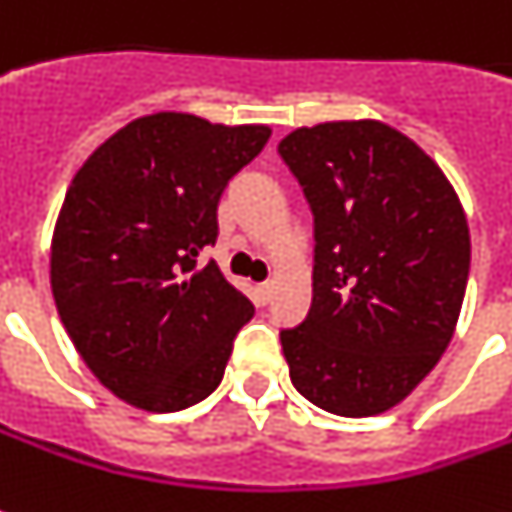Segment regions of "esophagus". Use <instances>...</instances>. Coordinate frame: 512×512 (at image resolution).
<instances>
[{
    "label": "esophagus",
    "mask_w": 512,
    "mask_h": 512,
    "mask_svg": "<svg viewBox=\"0 0 512 512\" xmlns=\"http://www.w3.org/2000/svg\"><path fill=\"white\" fill-rule=\"evenodd\" d=\"M256 293H259V301H262V304H267V301H270V296H273V284H270V281H264V284H259V287H256Z\"/></svg>",
    "instance_id": "esophagus-1"
}]
</instances>
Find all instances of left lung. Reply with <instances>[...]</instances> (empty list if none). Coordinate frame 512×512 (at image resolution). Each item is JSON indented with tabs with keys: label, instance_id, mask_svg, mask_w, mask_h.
<instances>
[{
	"label": "left lung",
	"instance_id": "1",
	"mask_svg": "<svg viewBox=\"0 0 512 512\" xmlns=\"http://www.w3.org/2000/svg\"><path fill=\"white\" fill-rule=\"evenodd\" d=\"M312 211V304L281 329L290 380L341 417L397 406L451 344L471 270L468 219L428 154L380 120L279 143Z\"/></svg>",
	"mask_w": 512,
	"mask_h": 512
}]
</instances>
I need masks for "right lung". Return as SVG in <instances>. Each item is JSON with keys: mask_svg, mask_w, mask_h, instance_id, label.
Instances as JSON below:
<instances>
[{"mask_svg": "<svg viewBox=\"0 0 512 512\" xmlns=\"http://www.w3.org/2000/svg\"><path fill=\"white\" fill-rule=\"evenodd\" d=\"M267 137V126L157 112L72 177L53 233V298L78 355L120 400L183 411L222 383L253 304L197 256L216 242L222 191Z\"/></svg>", "mask_w": 512, "mask_h": 512, "instance_id": "1", "label": "right lung"}]
</instances>
